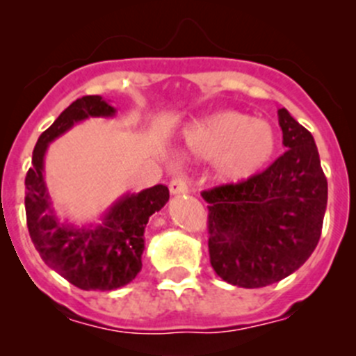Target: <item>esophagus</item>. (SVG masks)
<instances>
[{"mask_svg":"<svg viewBox=\"0 0 356 356\" xmlns=\"http://www.w3.org/2000/svg\"><path fill=\"white\" fill-rule=\"evenodd\" d=\"M168 189H170L172 195H186L189 191V182L188 179L179 175V177H174L170 182H168Z\"/></svg>","mask_w":356,"mask_h":356,"instance_id":"1","label":"esophagus"}]
</instances>
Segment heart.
Returning a JSON list of instances; mask_svg holds the SVG:
<instances>
[{
    "instance_id": "1",
    "label": "heart",
    "mask_w": 356,
    "mask_h": 356,
    "mask_svg": "<svg viewBox=\"0 0 356 356\" xmlns=\"http://www.w3.org/2000/svg\"><path fill=\"white\" fill-rule=\"evenodd\" d=\"M189 156L213 161L215 177L225 184L260 174L279 148L274 125L236 110H222L191 122L182 132Z\"/></svg>"
}]
</instances>
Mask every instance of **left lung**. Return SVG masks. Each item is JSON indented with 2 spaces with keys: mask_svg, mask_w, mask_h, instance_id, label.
Returning a JSON list of instances; mask_svg holds the SVG:
<instances>
[{
  "mask_svg": "<svg viewBox=\"0 0 356 356\" xmlns=\"http://www.w3.org/2000/svg\"><path fill=\"white\" fill-rule=\"evenodd\" d=\"M286 153L238 184L201 193L208 207V251L218 277L239 288L282 281L321 239L327 179L314 136L279 108Z\"/></svg>",
  "mask_w": 356,
  "mask_h": 356,
  "instance_id": "8db88e82",
  "label": "left lung"
}]
</instances>
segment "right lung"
Masks as SVG:
<instances>
[{
    "label": "right lung",
    "instance_id": "1",
    "mask_svg": "<svg viewBox=\"0 0 356 356\" xmlns=\"http://www.w3.org/2000/svg\"><path fill=\"white\" fill-rule=\"evenodd\" d=\"M115 111L102 96L75 99L39 136L32 167L25 175V215L35 250L49 268L84 291L118 289L139 274L145 227L149 217L168 201L167 186L156 184L122 196L96 227L79 229L56 218L42 175L48 145L77 122L89 117H113Z\"/></svg>",
    "mask_w": 356,
    "mask_h": 356
}]
</instances>
